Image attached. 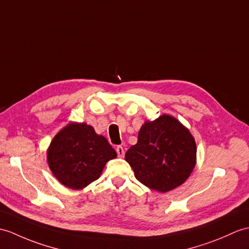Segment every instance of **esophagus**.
Masks as SVG:
<instances>
[{
  "instance_id": "1",
  "label": "esophagus",
  "mask_w": 249,
  "mask_h": 249,
  "mask_svg": "<svg viewBox=\"0 0 249 249\" xmlns=\"http://www.w3.org/2000/svg\"><path fill=\"white\" fill-rule=\"evenodd\" d=\"M115 151H117V154H118L119 157H124L125 151H124V148L122 146H117V147H115Z\"/></svg>"
}]
</instances>
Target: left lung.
Listing matches in <instances>:
<instances>
[{
    "label": "left lung",
    "mask_w": 249,
    "mask_h": 249,
    "mask_svg": "<svg viewBox=\"0 0 249 249\" xmlns=\"http://www.w3.org/2000/svg\"><path fill=\"white\" fill-rule=\"evenodd\" d=\"M125 160L139 181L165 193L191 175L196 163V143L177 119L162 114L142 125L138 142L126 152Z\"/></svg>",
    "instance_id": "8db88e82"
}]
</instances>
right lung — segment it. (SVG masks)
<instances>
[{"label": "right lung", "mask_w": 249, "mask_h": 249, "mask_svg": "<svg viewBox=\"0 0 249 249\" xmlns=\"http://www.w3.org/2000/svg\"><path fill=\"white\" fill-rule=\"evenodd\" d=\"M117 157L107 139L86 123H69L52 140L48 163L63 186L82 190L100 178L104 166Z\"/></svg>", "instance_id": "1"}]
</instances>
